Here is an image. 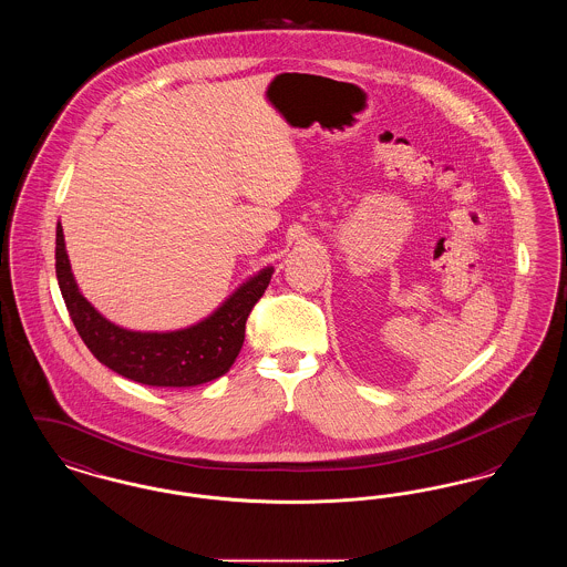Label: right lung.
<instances>
[{
	"label": "right lung",
	"mask_w": 567,
	"mask_h": 567,
	"mask_svg": "<svg viewBox=\"0 0 567 567\" xmlns=\"http://www.w3.org/2000/svg\"><path fill=\"white\" fill-rule=\"evenodd\" d=\"M56 280L72 323L93 357L121 377L151 386H195L223 377L244 344L246 319L270 285L271 268L248 280L213 317L169 333L127 331L106 321L81 296L56 225Z\"/></svg>",
	"instance_id": "right-lung-1"
}]
</instances>
